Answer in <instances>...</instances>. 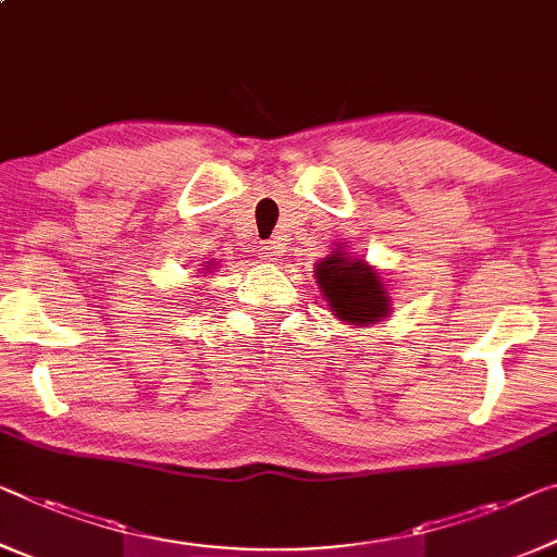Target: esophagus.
Listing matches in <instances>:
<instances>
[{
    "mask_svg": "<svg viewBox=\"0 0 557 557\" xmlns=\"http://www.w3.org/2000/svg\"><path fill=\"white\" fill-rule=\"evenodd\" d=\"M257 255H260V260H264V262H275L280 257V245L277 243H260V247H257Z\"/></svg>",
    "mask_w": 557,
    "mask_h": 557,
    "instance_id": "34e87169",
    "label": "esophagus"
}]
</instances>
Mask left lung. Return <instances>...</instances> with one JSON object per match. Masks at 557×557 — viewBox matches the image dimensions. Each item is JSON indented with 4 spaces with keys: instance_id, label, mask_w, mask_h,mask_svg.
Masks as SVG:
<instances>
[{
    "instance_id": "8db88e82",
    "label": "left lung",
    "mask_w": 557,
    "mask_h": 557,
    "mask_svg": "<svg viewBox=\"0 0 557 557\" xmlns=\"http://www.w3.org/2000/svg\"><path fill=\"white\" fill-rule=\"evenodd\" d=\"M314 280L335 318L350 325L370 327L389 314V295L375 270L358 257H347L343 247L314 264Z\"/></svg>"
}]
</instances>
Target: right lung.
Returning <instances> with one entry per match:
<instances>
[{
	"instance_id": "obj_1",
	"label": "right lung",
	"mask_w": 557,
	"mask_h": 557,
	"mask_svg": "<svg viewBox=\"0 0 557 557\" xmlns=\"http://www.w3.org/2000/svg\"><path fill=\"white\" fill-rule=\"evenodd\" d=\"M205 268H210V264H205Z\"/></svg>"
}]
</instances>
